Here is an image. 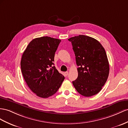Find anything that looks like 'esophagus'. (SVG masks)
I'll return each instance as SVG.
<instances>
[{"label": "esophagus", "mask_w": 128, "mask_h": 128, "mask_svg": "<svg viewBox=\"0 0 128 128\" xmlns=\"http://www.w3.org/2000/svg\"><path fill=\"white\" fill-rule=\"evenodd\" d=\"M64 74H65V76H67L68 75V71L65 72H64Z\"/></svg>", "instance_id": "obj_1"}]
</instances>
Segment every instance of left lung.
I'll list each match as a JSON object with an SVG mask.
<instances>
[{
	"instance_id": "left-lung-1",
	"label": "left lung",
	"mask_w": 128,
	"mask_h": 128,
	"mask_svg": "<svg viewBox=\"0 0 128 128\" xmlns=\"http://www.w3.org/2000/svg\"><path fill=\"white\" fill-rule=\"evenodd\" d=\"M71 42L78 68V77L72 82L77 92L85 97L97 94L106 83L109 64L105 49L94 38L79 35L68 39Z\"/></svg>"
}]
</instances>
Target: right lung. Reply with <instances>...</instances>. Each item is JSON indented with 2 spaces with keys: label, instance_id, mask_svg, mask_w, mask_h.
Wrapping results in <instances>:
<instances>
[{
  "label": "right lung",
  "instance_id": "right-lung-1",
  "mask_svg": "<svg viewBox=\"0 0 128 128\" xmlns=\"http://www.w3.org/2000/svg\"><path fill=\"white\" fill-rule=\"evenodd\" d=\"M60 39L50 37L34 39L26 48L20 62L22 76L36 95L48 98L54 94L64 80L54 65V57Z\"/></svg>",
  "mask_w": 128,
  "mask_h": 128
}]
</instances>
